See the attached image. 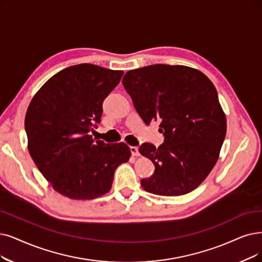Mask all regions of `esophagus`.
<instances>
[{
    "mask_svg": "<svg viewBox=\"0 0 262 262\" xmlns=\"http://www.w3.org/2000/svg\"><path fill=\"white\" fill-rule=\"evenodd\" d=\"M130 151H131V154H132V156H135V157L140 156V151H139L138 147H135V146H131V147H130Z\"/></svg>",
    "mask_w": 262,
    "mask_h": 262,
    "instance_id": "esophagus-1",
    "label": "esophagus"
}]
</instances>
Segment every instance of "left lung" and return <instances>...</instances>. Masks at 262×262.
Returning a JSON list of instances; mask_svg holds the SVG:
<instances>
[{"label":"left lung","mask_w":262,"mask_h":262,"mask_svg":"<svg viewBox=\"0 0 262 262\" xmlns=\"http://www.w3.org/2000/svg\"><path fill=\"white\" fill-rule=\"evenodd\" d=\"M122 83L143 121H159L164 137L159 147L140 146L155 164L142 187L159 195L195 189L214 167L227 131L213 82L191 68L154 64L127 72Z\"/></svg>","instance_id":"obj_1"}]
</instances>
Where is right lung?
Segmentation results:
<instances>
[{"mask_svg": "<svg viewBox=\"0 0 262 262\" xmlns=\"http://www.w3.org/2000/svg\"><path fill=\"white\" fill-rule=\"evenodd\" d=\"M123 75L82 63L60 71L41 87L27 111L28 148L40 173L59 193L89 200L108 192L118 165L130 158L123 143L95 141L103 101Z\"/></svg>", "mask_w": 262, "mask_h": 262, "instance_id": "add662e5", "label": "right lung"}]
</instances>
